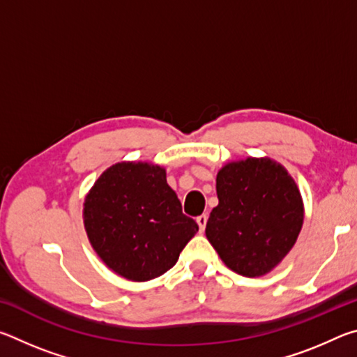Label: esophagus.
I'll use <instances>...</instances> for the list:
<instances>
[{
	"mask_svg": "<svg viewBox=\"0 0 357 357\" xmlns=\"http://www.w3.org/2000/svg\"><path fill=\"white\" fill-rule=\"evenodd\" d=\"M206 222H208L206 214H202L197 217V223H198V227H200V231H204V228H206Z\"/></svg>",
	"mask_w": 357,
	"mask_h": 357,
	"instance_id": "esophagus-1",
	"label": "esophagus"
}]
</instances>
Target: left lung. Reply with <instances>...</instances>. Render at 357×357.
I'll return each instance as SVG.
<instances>
[{
	"label": "left lung",
	"instance_id": "left-lung-1",
	"mask_svg": "<svg viewBox=\"0 0 357 357\" xmlns=\"http://www.w3.org/2000/svg\"><path fill=\"white\" fill-rule=\"evenodd\" d=\"M219 204L206 238L236 274L261 277L288 255L304 223V202L291 174L269 157L228 162L215 178Z\"/></svg>",
	"mask_w": 357,
	"mask_h": 357
}]
</instances>
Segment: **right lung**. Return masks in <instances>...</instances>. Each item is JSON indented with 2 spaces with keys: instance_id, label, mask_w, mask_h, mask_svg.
Listing matches in <instances>:
<instances>
[{
  "instance_id": "add662e5",
  "label": "right lung",
  "mask_w": 357,
  "mask_h": 357,
  "mask_svg": "<svg viewBox=\"0 0 357 357\" xmlns=\"http://www.w3.org/2000/svg\"><path fill=\"white\" fill-rule=\"evenodd\" d=\"M83 223L107 268L132 282L165 274L198 231L167 184L165 168L148 162L107 168L84 197Z\"/></svg>"
}]
</instances>
